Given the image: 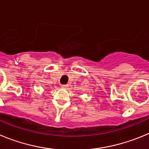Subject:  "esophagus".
Wrapping results in <instances>:
<instances>
[{
	"instance_id": "34e87169",
	"label": "esophagus",
	"mask_w": 149,
	"mask_h": 149,
	"mask_svg": "<svg viewBox=\"0 0 149 149\" xmlns=\"http://www.w3.org/2000/svg\"><path fill=\"white\" fill-rule=\"evenodd\" d=\"M68 87V84H65V85H62V88H66V87Z\"/></svg>"
}]
</instances>
